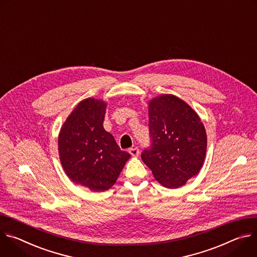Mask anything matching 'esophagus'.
Here are the masks:
<instances>
[{"instance_id":"obj_1","label":"esophagus","mask_w":257,"mask_h":257,"mask_svg":"<svg viewBox=\"0 0 257 257\" xmlns=\"http://www.w3.org/2000/svg\"><path fill=\"white\" fill-rule=\"evenodd\" d=\"M128 152H130V154H131L132 156H135V157H137V156L139 155V153H140V151H139V149H138L137 147L131 148V149L128 150Z\"/></svg>"}]
</instances>
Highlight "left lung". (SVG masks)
<instances>
[{"label": "left lung", "mask_w": 257, "mask_h": 257, "mask_svg": "<svg viewBox=\"0 0 257 257\" xmlns=\"http://www.w3.org/2000/svg\"><path fill=\"white\" fill-rule=\"evenodd\" d=\"M148 109L152 145L142 153V160L163 187H182L203 165L207 148L205 127L196 111L175 95L153 98Z\"/></svg>", "instance_id": "8db88e82"}]
</instances>
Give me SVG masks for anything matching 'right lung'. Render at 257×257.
Returning a JSON list of instances; mask_svg holds the SVG:
<instances>
[{"instance_id": "right-lung-1", "label": "right lung", "mask_w": 257, "mask_h": 257, "mask_svg": "<svg viewBox=\"0 0 257 257\" xmlns=\"http://www.w3.org/2000/svg\"><path fill=\"white\" fill-rule=\"evenodd\" d=\"M107 103L80 101L61 126L59 157L67 177L76 185L103 192L115 184L131 154L121 151L103 126Z\"/></svg>"}]
</instances>
